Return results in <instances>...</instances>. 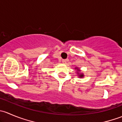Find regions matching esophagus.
<instances>
[{
	"instance_id": "1",
	"label": "esophagus",
	"mask_w": 122,
	"mask_h": 122,
	"mask_svg": "<svg viewBox=\"0 0 122 122\" xmlns=\"http://www.w3.org/2000/svg\"><path fill=\"white\" fill-rule=\"evenodd\" d=\"M68 61V59H65V60H62V62L63 64H67V62Z\"/></svg>"
}]
</instances>
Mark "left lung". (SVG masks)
I'll return each instance as SVG.
<instances>
[{
  "label": "left lung",
  "instance_id": "8db88e82",
  "mask_svg": "<svg viewBox=\"0 0 122 122\" xmlns=\"http://www.w3.org/2000/svg\"><path fill=\"white\" fill-rule=\"evenodd\" d=\"M80 77H83V74L80 75Z\"/></svg>",
  "mask_w": 122,
  "mask_h": 122
}]
</instances>
